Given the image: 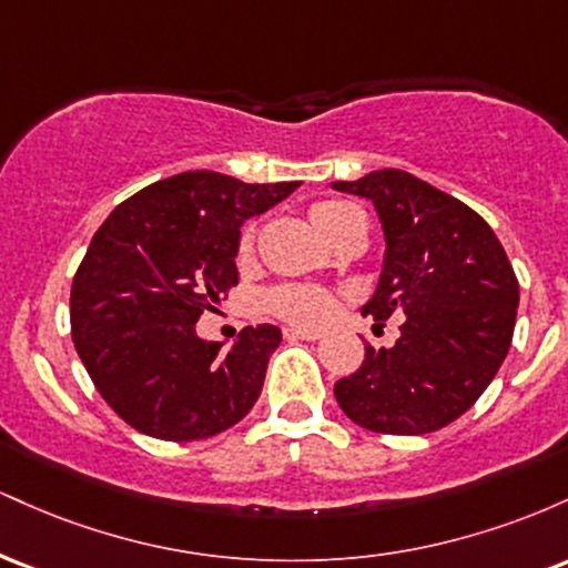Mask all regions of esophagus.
<instances>
[{"instance_id":"esophagus-1","label":"esophagus","mask_w":568,"mask_h":568,"mask_svg":"<svg viewBox=\"0 0 568 568\" xmlns=\"http://www.w3.org/2000/svg\"><path fill=\"white\" fill-rule=\"evenodd\" d=\"M283 334L288 342H296V338H302V342H317V338H321V331H306V328H285Z\"/></svg>"}]
</instances>
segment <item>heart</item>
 Wrapping results in <instances>:
<instances>
[{"label":"heart","instance_id":"b5f03b06","mask_svg":"<svg viewBox=\"0 0 568 568\" xmlns=\"http://www.w3.org/2000/svg\"><path fill=\"white\" fill-rule=\"evenodd\" d=\"M355 216H361V211L349 205V202L338 200H321L306 211L312 230L331 245L342 237V232L347 230L349 221ZM253 240H256V232H253V226H245L237 243L240 262L251 258ZM266 306L275 315L296 325H323L331 317V312H334V296L328 291L315 288V285H280V288L266 293Z\"/></svg>","mask_w":568,"mask_h":568}]
</instances>
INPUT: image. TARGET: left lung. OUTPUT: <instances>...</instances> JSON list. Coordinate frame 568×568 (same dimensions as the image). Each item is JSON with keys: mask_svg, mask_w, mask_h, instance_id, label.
Instances as JSON below:
<instances>
[{"mask_svg": "<svg viewBox=\"0 0 568 568\" xmlns=\"http://www.w3.org/2000/svg\"><path fill=\"white\" fill-rule=\"evenodd\" d=\"M331 186L374 202L384 232L363 315L403 317L393 347L366 344L363 366L334 384L338 406L374 433H435L484 395L510 349L518 280L505 247L473 207L397 168Z\"/></svg>", "mask_w": 568, "mask_h": 568, "instance_id": "obj_1", "label": "left lung"}]
</instances>
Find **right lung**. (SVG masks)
I'll return each mask as SVG.
<instances>
[{"instance_id": "1", "label": "right lung", "mask_w": 568, "mask_h": 568, "mask_svg": "<svg viewBox=\"0 0 568 568\" xmlns=\"http://www.w3.org/2000/svg\"><path fill=\"white\" fill-rule=\"evenodd\" d=\"M302 181L245 184L189 171L116 205L71 285V336L103 400L160 440H202L253 408L277 325H247L230 349L194 325L237 285L240 226Z\"/></svg>"}]
</instances>
